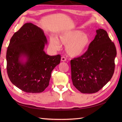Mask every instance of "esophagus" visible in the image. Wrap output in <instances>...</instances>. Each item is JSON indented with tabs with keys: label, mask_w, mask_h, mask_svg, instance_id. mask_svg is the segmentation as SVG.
Wrapping results in <instances>:
<instances>
[{
	"label": "esophagus",
	"mask_w": 122,
	"mask_h": 122,
	"mask_svg": "<svg viewBox=\"0 0 122 122\" xmlns=\"http://www.w3.org/2000/svg\"><path fill=\"white\" fill-rule=\"evenodd\" d=\"M61 60L62 61H63V62H65V61H66V59L64 56H62V57H61Z\"/></svg>",
	"instance_id": "1"
}]
</instances>
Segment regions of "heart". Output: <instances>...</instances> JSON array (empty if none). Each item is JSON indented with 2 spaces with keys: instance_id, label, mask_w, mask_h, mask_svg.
Wrapping results in <instances>:
<instances>
[{
  "instance_id": "obj_1",
  "label": "heart",
  "mask_w": 122,
  "mask_h": 122,
  "mask_svg": "<svg viewBox=\"0 0 122 122\" xmlns=\"http://www.w3.org/2000/svg\"><path fill=\"white\" fill-rule=\"evenodd\" d=\"M59 39L60 40L56 37H50V46L54 50H59L61 46V41L63 45L66 46V53L71 57L81 56L86 50L90 42L89 35L79 30L63 31L59 35Z\"/></svg>"
}]
</instances>
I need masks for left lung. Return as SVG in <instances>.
Masks as SVG:
<instances>
[{"mask_svg":"<svg viewBox=\"0 0 122 122\" xmlns=\"http://www.w3.org/2000/svg\"><path fill=\"white\" fill-rule=\"evenodd\" d=\"M88 50L71 60L73 84L82 93L98 92L112 78L114 72L116 49L107 32L96 31Z\"/></svg>","mask_w":122,"mask_h":122,"instance_id":"8db88e82","label":"left lung"}]
</instances>
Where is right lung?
Here are the masks:
<instances>
[{
	"mask_svg": "<svg viewBox=\"0 0 122 122\" xmlns=\"http://www.w3.org/2000/svg\"><path fill=\"white\" fill-rule=\"evenodd\" d=\"M46 44L43 31L32 23L25 24L10 40L6 53L8 76L22 91L43 92L48 86L52 71L60 62V55L45 53Z\"/></svg>",
	"mask_w": 122,
	"mask_h": 122,
	"instance_id": "obj_1",
	"label": "right lung"
}]
</instances>
